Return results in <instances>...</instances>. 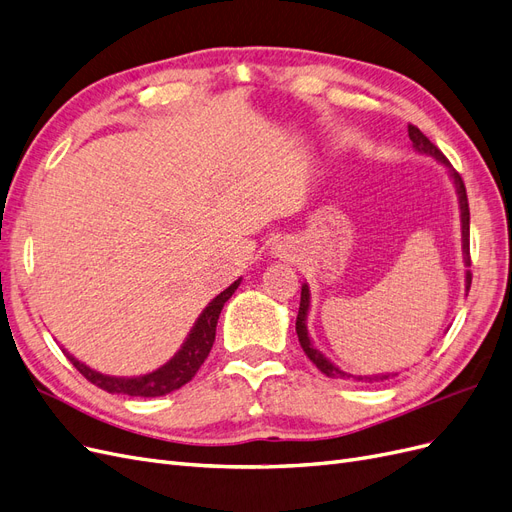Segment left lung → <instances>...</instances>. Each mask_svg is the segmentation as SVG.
Returning a JSON list of instances; mask_svg holds the SVG:
<instances>
[{
    "label": "left lung",
    "mask_w": 512,
    "mask_h": 512,
    "mask_svg": "<svg viewBox=\"0 0 512 512\" xmlns=\"http://www.w3.org/2000/svg\"><path fill=\"white\" fill-rule=\"evenodd\" d=\"M408 136L412 140V148H415L417 153L421 155H430L436 161H440L444 168L449 170V176L453 178L455 183V191H457V200H459V217H461V251H464V263L466 268L470 266V208H468V195H466V187H464V180L461 176L453 170L451 163L447 161L438 148L430 142V138L421 134V129L415 125H408ZM470 283H472V274L470 270H466V295L470 291ZM308 312H310V287L308 283L302 285V298H300V310H298V319H295V332H298V340L302 344L304 353L308 355V359L315 364L325 376L329 378H353V381L359 383H374V381H389V378L398 376L400 372H387V374H372V376H355V374H346L342 372L336 364H332L315 344H312L310 336H308Z\"/></svg>",
    "instance_id": "1"
}]
</instances>
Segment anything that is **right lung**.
Wrapping results in <instances>:
<instances>
[{
  "label": "right lung",
  "mask_w": 512,
  "mask_h": 512,
  "mask_svg": "<svg viewBox=\"0 0 512 512\" xmlns=\"http://www.w3.org/2000/svg\"><path fill=\"white\" fill-rule=\"evenodd\" d=\"M240 283L242 278L234 280V283L225 291H221L217 298L208 302V306L202 310V315L193 323L183 346H180L170 361H166V364L159 366L153 372H146L140 376H110L89 368L87 364H82V361L76 359L70 351L65 349L61 351L72 361L74 368L87 378V381H91L93 385H97L108 393H125V395H136V398H159V395H166L170 391H176L183 385H187L195 376V372L200 370V366L204 364L212 349L221 310L225 302L232 298L234 291L240 287Z\"/></svg>",
  "instance_id": "obj_1"
}]
</instances>
